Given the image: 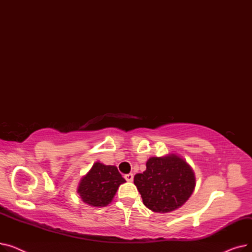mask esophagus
<instances>
[{
	"instance_id": "34e87169",
	"label": "esophagus",
	"mask_w": 252,
	"mask_h": 252,
	"mask_svg": "<svg viewBox=\"0 0 252 252\" xmlns=\"http://www.w3.org/2000/svg\"><path fill=\"white\" fill-rule=\"evenodd\" d=\"M125 179L127 181V182H133L134 180V175L133 174H127L125 176Z\"/></svg>"
}]
</instances>
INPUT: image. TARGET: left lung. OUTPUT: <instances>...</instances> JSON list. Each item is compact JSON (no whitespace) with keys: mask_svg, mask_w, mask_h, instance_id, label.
I'll list each match as a JSON object with an SVG mask.
<instances>
[{"mask_svg":"<svg viewBox=\"0 0 252 252\" xmlns=\"http://www.w3.org/2000/svg\"><path fill=\"white\" fill-rule=\"evenodd\" d=\"M134 184L144 205L154 213H170L185 204L192 195L196 179L192 167L177 154L150 157L146 170L137 174Z\"/></svg>","mask_w":252,"mask_h":252,"instance_id":"left-lung-1","label":"left lung"}]
</instances>
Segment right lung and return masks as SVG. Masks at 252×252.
I'll return each instance as SVG.
<instances>
[{
  "label": "right lung",
  "mask_w": 252,
  "mask_h": 252,
  "mask_svg": "<svg viewBox=\"0 0 252 252\" xmlns=\"http://www.w3.org/2000/svg\"><path fill=\"white\" fill-rule=\"evenodd\" d=\"M126 180L114 165H105L99 161L93 164L89 173L78 184L77 193L82 200L94 207L107 206Z\"/></svg>",
  "instance_id": "1"
}]
</instances>
